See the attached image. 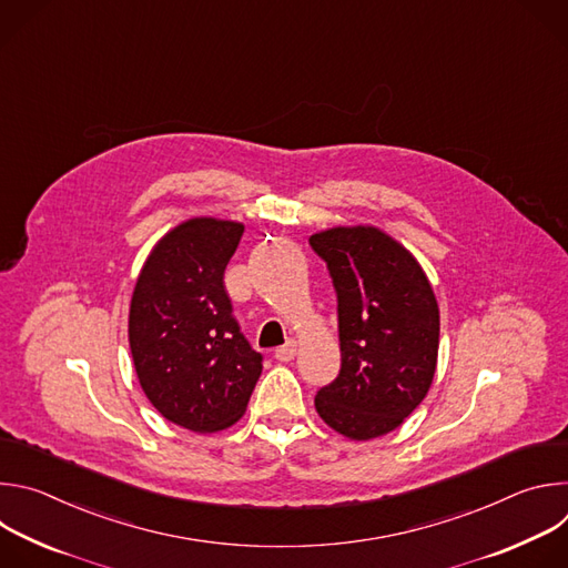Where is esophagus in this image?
I'll list each match as a JSON object with an SVG mask.
<instances>
[{
	"mask_svg": "<svg viewBox=\"0 0 568 568\" xmlns=\"http://www.w3.org/2000/svg\"><path fill=\"white\" fill-rule=\"evenodd\" d=\"M274 357H276L278 362H292V359L296 357V342H287L285 346H278V348L274 351Z\"/></svg>",
	"mask_w": 568,
	"mask_h": 568,
	"instance_id": "esophagus-1",
	"label": "esophagus"
}]
</instances>
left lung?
I'll return each instance as SVG.
<instances>
[{
    "instance_id": "obj_1",
    "label": "left lung",
    "mask_w": 568,
    "mask_h": 568,
    "mask_svg": "<svg viewBox=\"0 0 568 568\" xmlns=\"http://www.w3.org/2000/svg\"><path fill=\"white\" fill-rule=\"evenodd\" d=\"M337 292L342 368L314 407L351 440L399 427L425 399L438 362L440 312L420 263L375 226L310 237Z\"/></svg>"
}]
</instances>
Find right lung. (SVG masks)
I'll return each mask as SVG.
<instances>
[{"label":"right lung","mask_w":568,"mask_h":568,"mask_svg":"<svg viewBox=\"0 0 568 568\" xmlns=\"http://www.w3.org/2000/svg\"><path fill=\"white\" fill-rule=\"evenodd\" d=\"M242 231L217 217L178 224L156 242L132 292L128 337L139 384L161 416L200 434L237 423L263 371L224 290Z\"/></svg>","instance_id":"add662e5"}]
</instances>
